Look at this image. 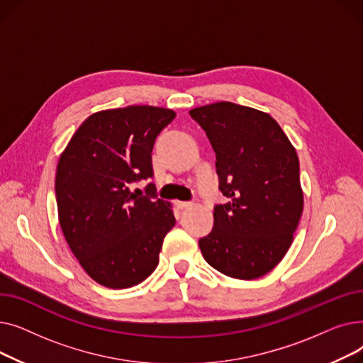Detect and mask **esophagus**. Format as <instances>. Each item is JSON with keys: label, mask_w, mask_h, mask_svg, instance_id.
I'll list each match as a JSON object with an SVG mask.
<instances>
[{"label": "esophagus", "mask_w": 363, "mask_h": 363, "mask_svg": "<svg viewBox=\"0 0 363 363\" xmlns=\"http://www.w3.org/2000/svg\"><path fill=\"white\" fill-rule=\"evenodd\" d=\"M175 204H177L178 208H186V207L191 206V203H188V201H177Z\"/></svg>", "instance_id": "1"}]
</instances>
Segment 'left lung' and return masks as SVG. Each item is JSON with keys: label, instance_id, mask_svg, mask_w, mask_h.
I'll list each match as a JSON object with an SVG mask.
<instances>
[{"label": "left lung", "instance_id": "8db88e82", "mask_svg": "<svg viewBox=\"0 0 363 363\" xmlns=\"http://www.w3.org/2000/svg\"><path fill=\"white\" fill-rule=\"evenodd\" d=\"M216 155L213 228L199 240L206 262L237 279L272 271L289 252L303 212L298 157L268 113L222 101L189 110Z\"/></svg>", "mask_w": 363, "mask_h": 363}]
</instances>
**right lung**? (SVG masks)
<instances>
[{
	"mask_svg": "<svg viewBox=\"0 0 363 363\" xmlns=\"http://www.w3.org/2000/svg\"><path fill=\"white\" fill-rule=\"evenodd\" d=\"M175 116L151 106L94 113L62 152L55 174L62 231L85 272L104 287H132L157 268L175 216L155 185L145 194L132 185L152 178V145Z\"/></svg>",
	"mask_w": 363,
	"mask_h": 363,
	"instance_id": "right-lung-1",
	"label": "right lung"
}]
</instances>
